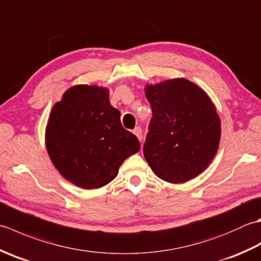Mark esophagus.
I'll return each instance as SVG.
<instances>
[{
    "label": "esophagus",
    "mask_w": 261,
    "mask_h": 261,
    "mask_svg": "<svg viewBox=\"0 0 261 261\" xmlns=\"http://www.w3.org/2000/svg\"><path fill=\"white\" fill-rule=\"evenodd\" d=\"M134 132V135L138 138V139H139L140 141H141V138H142V130H141V127L140 126H137L136 129L132 131Z\"/></svg>",
    "instance_id": "34e87169"
}]
</instances>
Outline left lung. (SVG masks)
<instances>
[{
    "instance_id": "8db88e82",
    "label": "left lung",
    "mask_w": 261,
    "mask_h": 261,
    "mask_svg": "<svg viewBox=\"0 0 261 261\" xmlns=\"http://www.w3.org/2000/svg\"><path fill=\"white\" fill-rule=\"evenodd\" d=\"M152 119L143 156L157 177L171 184L195 178L218 152L221 120L203 88L182 77L145 86Z\"/></svg>"
}]
</instances>
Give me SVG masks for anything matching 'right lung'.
Wrapping results in <instances>:
<instances>
[{
    "mask_svg": "<svg viewBox=\"0 0 261 261\" xmlns=\"http://www.w3.org/2000/svg\"><path fill=\"white\" fill-rule=\"evenodd\" d=\"M109 93L98 85L71 86L54 105L47 122L45 143L53 165L84 190L108 185L122 163L140 150L138 138L122 126Z\"/></svg>",
    "mask_w": 261,
    "mask_h": 261,
    "instance_id": "add662e5",
    "label": "right lung"
}]
</instances>
